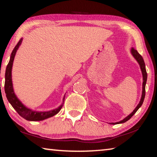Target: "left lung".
<instances>
[{
	"instance_id": "left-lung-1",
	"label": "left lung",
	"mask_w": 157,
	"mask_h": 157,
	"mask_svg": "<svg viewBox=\"0 0 157 157\" xmlns=\"http://www.w3.org/2000/svg\"><path fill=\"white\" fill-rule=\"evenodd\" d=\"M131 52L133 56L134 57L135 59L137 60V62H139L140 69H141L142 73H143V91H142V96L141 98H140V102L139 104L137 105V107L135 108V109L133 111V112H132V113H130L128 116H127L125 118H124L123 121H121L120 122H117V123H110L111 124H119V123H125L126 121H127L128 120H129L130 118H132L133 116V115L136 112L138 111V109L141 107V105H143V101H144V98L145 96V84H146V82H147V72H146V69H145V62L144 60H143V57L141 55H140L139 52H137V50L136 49H134V48H132L131 50Z\"/></svg>"
}]
</instances>
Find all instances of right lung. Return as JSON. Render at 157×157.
Instances as JSON below:
<instances>
[{"mask_svg": "<svg viewBox=\"0 0 157 157\" xmlns=\"http://www.w3.org/2000/svg\"><path fill=\"white\" fill-rule=\"evenodd\" d=\"M22 42V39H21L18 44L16 45L14 50L11 54V57H10V62L8 64L7 66L6 71H5V92L6 94V97L8 100L9 102L11 104L13 108L17 111V113L19 115L25 118V120L30 121H43L45 119L50 118L53 116L56 115L57 113L61 110L62 108L63 102L57 109L54 110L49 111H45V112H39V111H34L33 110L30 109L27 107H25L22 103L20 102V100L18 99L14 94V90H13V86H12V68L13 62H14V57L17 52V50H18V47ZM63 100H64V98H63Z\"/></svg>", "mask_w": 157, "mask_h": 157, "instance_id": "right-lung-1", "label": "right lung"}]
</instances>
